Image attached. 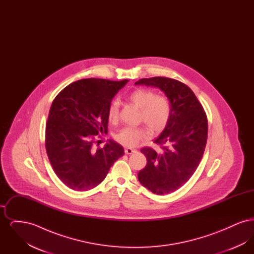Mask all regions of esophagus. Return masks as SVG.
<instances>
[{
	"mask_svg": "<svg viewBox=\"0 0 254 254\" xmlns=\"http://www.w3.org/2000/svg\"><path fill=\"white\" fill-rule=\"evenodd\" d=\"M135 151H136L135 149H133V148H129V147L125 149V153H126V154H132V153H134Z\"/></svg>",
	"mask_w": 254,
	"mask_h": 254,
	"instance_id": "obj_1",
	"label": "esophagus"
}]
</instances>
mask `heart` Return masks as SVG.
Wrapping results in <instances>:
<instances>
[{"label":"heart","instance_id":"1","mask_svg":"<svg viewBox=\"0 0 254 254\" xmlns=\"http://www.w3.org/2000/svg\"><path fill=\"white\" fill-rule=\"evenodd\" d=\"M127 98L140 109L139 121L144 122L152 132L162 131L167 127L171 115V107L167 97L156 95L150 89L138 88L130 92ZM118 114L119 104L113 101L108 111L109 121H116ZM147 134L145 127H126L118 131L115 139L123 145L132 147L146 138Z\"/></svg>","mask_w":254,"mask_h":254}]
</instances>
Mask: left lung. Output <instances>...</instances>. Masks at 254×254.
<instances>
[{"label":"left lung","instance_id":"1","mask_svg":"<svg viewBox=\"0 0 254 254\" xmlns=\"http://www.w3.org/2000/svg\"><path fill=\"white\" fill-rule=\"evenodd\" d=\"M135 85L160 88L168 97L171 115L154 143L162 150L143 147L147 163L138 173L139 182L153 193H171L193 175L205 151L207 119L193 91L181 82L166 78H144Z\"/></svg>","mask_w":254,"mask_h":254}]
</instances>
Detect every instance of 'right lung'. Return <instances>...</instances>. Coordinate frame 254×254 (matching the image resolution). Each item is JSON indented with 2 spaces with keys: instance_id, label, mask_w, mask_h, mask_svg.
Returning <instances> with one entry per match:
<instances>
[{
  "instance_id": "1",
  "label": "right lung",
  "mask_w": 254,
  "mask_h": 254,
  "mask_svg": "<svg viewBox=\"0 0 254 254\" xmlns=\"http://www.w3.org/2000/svg\"><path fill=\"white\" fill-rule=\"evenodd\" d=\"M128 80L89 78L65 86L55 97L46 126V149L56 175L66 187L85 191L104 181L124 147L110 140L93 149L95 136L108 133L109 106Z\"/></svg>"
}]
</instances>
